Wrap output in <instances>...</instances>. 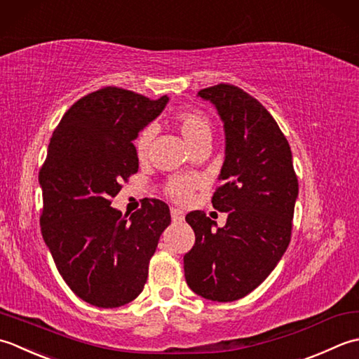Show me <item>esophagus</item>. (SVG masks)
<instances>
[{
	"mask_svg": "<svg viewBox=\"0 0 359 359\" xmlns=\"http://www.w3.org/2000/svg\"><path fill=\"white\" fill-rule=\"evenodd\" d=\"M170 215H172V220L177 222V223H181L182 220H184V212L180 210V209L172 208L170 209Z\"/></svg>",
	"mask_w": 359,
	"mask_h": 359,
	"instance_id": "esophagus-1",
	"label": "esophagus"
}]
</instances>
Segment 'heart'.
Listing matches in <instances>:
<instances>
[{
	"label": "heart",
	"mask_w": 359,
	"mask_h": 359,
	"mask_svg": "<svg viewBox=\"0 0 359 359\" xmlns=\"http://www.w3.org/2000/svg\"><path fill=\"white\" fill-rule=\"evenodd\" d=\"M175 126L180 130L182 137L186 139L190 147L195 149L200 144L210 142L212 137V123L206 114L196 109H189V111H182L175 119ZM155 137V127L147 126L144 127L135 139V150L139 159H145L149 155L151 141ZM198 186V180L195 177H189V175H178L169 180L165 186V194L170 196L173 201L180 204H184L190 200L192 192Z\"/></svg>",
	"instance_id": "heart-1"
}]
</instances>
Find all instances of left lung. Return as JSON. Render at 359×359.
<instances>
[{
	"instance_id": "left-lung-1",
	"label": "left lung",
	"mask_w": 359,
	"mask_h": 359,
	"mask_svg": "<svg viewBox=\"0 0 359 359\" xmlns=\"http://www.w3.org/2000/svg\"><path fill=\"white\" fill-rule=\"evenodd\" d=\"M198 96L215 105L224 123L223 184L212 206L228 212V220L214 231L204 212L186 215L195 245L184 255V276L198 296L232 302L257 288L287 251L299 182L287 137L257 99L229 83Z\"/></svg>"
}]
</instances>
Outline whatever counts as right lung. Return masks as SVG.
Segmentation results:
<instances>
[{"instance_id": "obj_1", "label": "right lung", "mask_w": 359, "mask_h": 359, "mask_svg": "<svg viewBox=\"0 0 359 359\" xmlns=\"http://www.w3.org/2000/svg\"><path fill=\"white\" fill-rule=\"evenodd\" d=\"M167 100L118 86L86 94L58 122L39 173L43 240L72 292L99 309L141 294L158 240L170 224L161 200H147L130 218L111 208L121 182L137 172L133 141Z\"/></svg>"}]
</instances>
